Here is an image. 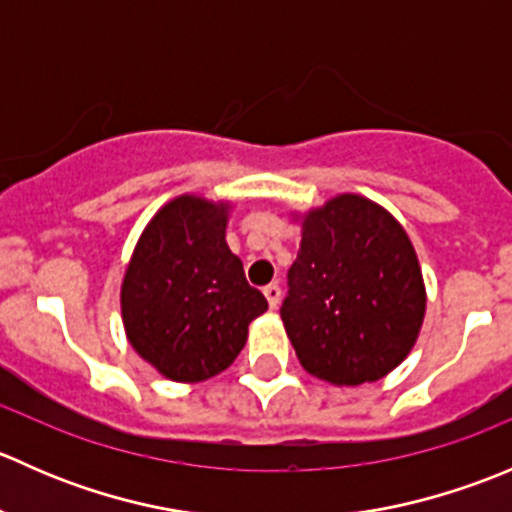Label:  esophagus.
Masks as SVG:
<instances>
[{"mask_svg": "<svg viewBox=\"0 0 512 512\" xmlns=\"http://www.w3.org/2000/svg\"><path fill=\"white\" fill-rule=\"evenodd\" d=\"M262 292H265L267 304H270V309H277V304H280V299H282V289H280V285H275V282H272V285H267L265 289H262Z\"/></svg>", "mask_w": 512, "mask_h": 512, "instance_id": "obj_1", "label": "esophagus"}]
</instances>
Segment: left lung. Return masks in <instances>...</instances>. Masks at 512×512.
<instances>
[{
	"label": "left lung",
	"mask_w": 512,
	"mask_h": 512,
	"mask_svg": "<svg viewBox=\"0 0 512 512\" xmlns=\"http://www.w3.org/2000/svg\"><path fill=\"white\" fill-rule=\"evenodd\" d=\"M292 220L302 242L282 322L299 364L332 386L384 379L411 354L426 314L411 237L359 193L334 195Z\"/></svg>",
	"instance_id": "left-lung-1"
}]
</instances>
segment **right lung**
<instances>
[{"label": "right lung", "mask_w": 512, "mask_h": 512, "mask_svg": "<svg viewBox=\"0 0 512 512\" xmlns=\"http://www.w3.org/2000/svg\"><path fill=\"white\" fill-rule=\"evenodd\" d=\"M230 200L183 193L138 237L121 282L126 339L160 376L198 384L225 371L267 309L227 247Z\"/></svg>", "instance_id": "right-lung-1"}]
</instances>
